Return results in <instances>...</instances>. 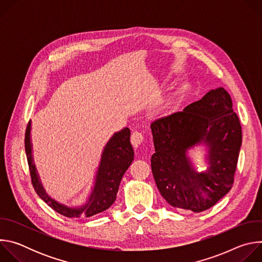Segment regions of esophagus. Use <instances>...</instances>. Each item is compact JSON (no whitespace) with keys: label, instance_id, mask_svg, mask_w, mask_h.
Listing matches in <instances>:
<instances>
[{"label":"esophagus","instance_id":"esophagus-1","mask_svg":"<svg viewBox=\"0 0 262 262\" xmlns=\"http://www.w3.org/2000/svg\"><path fill=\"white\" fill-rule=\"evenodd\" d=\"M130 142H132V144H133L134 147L138 148V147L141 146V145L143 144V142H144V136H143V134L140 133V132H137V130L134 132V133L132 134V137H130Z\"/></svg>","mask_w":262,"mask_h":262}]
</instances>
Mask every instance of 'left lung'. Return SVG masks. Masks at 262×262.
<instances>
[{"label":"left lung","mask_w":262,"mask_h":262,"mask_svg":"<svg viewBox=\"0 0 262 262\" xmlns=\"http://www.w3.org/2000/svg\"><path fill=\"white\" fill-rule=\"evenodd\" d=\"M156 154L151 170L163 198L173 207L193 212L213 206L233 186L242 146V125L224 88L206 93L181 112L151 124ZM207 143L210 167L197 173L185 152Z\"/></svg>","instance_id":"8db88e82"}]
</instances>
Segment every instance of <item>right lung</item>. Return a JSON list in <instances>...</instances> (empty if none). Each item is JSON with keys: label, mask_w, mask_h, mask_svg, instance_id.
<instances>
[{"label": "right lung", "mask_w": 262, "mask_h": 262, "mask_svg": "<svg viewBox=\"0 0 262 262\" xmlns=\"http://www.w3.org/2000/svg\"><path fill=\"white\" fill-rule=\"evenodd\" d=\"M30 129L31 124L29 122L25 134V149L31 175V182L37 195L54 210L67 217H89L106 210L115 202L122 176L134 161V149L129 141L130 130L127 127L116 133L105 145L101 156L94 189L89 201L86 205L77 208H69L61 205L46 194L38 180V175L36 174V169L31 156L32 148Z\"/></svg>", "instance_id": "add662e5"}]
</instances>
